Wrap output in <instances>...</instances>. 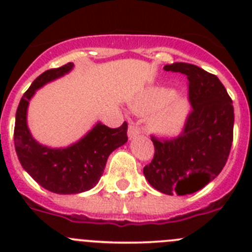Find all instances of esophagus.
<instances>
[{
  "mask_svg": "<svg viewBox=\"0 0 252 252\" xmlns=\"http://www.w3.org/2000/svg\"><path fill=\"white\" fill-rule=\"evenodd\" d=\"M140 132H141V130H140V127L136 126V125L131 124L130 126H128V137H130V139H133V137L136 136V135H139Z\"/></svg>",
  "mask_w": 252,
  "mask_h": 252,
  "instance_id": "obj_1",
  "label": "esophagus"
}]
</instances>
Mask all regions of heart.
Here are the masks:
<instances>
[{
	"label": "heart",
	"mask_w": 252,
	"mask_h": 252,
	"mask_svg": "<svg viewBox=\"0 0 252 252\" xmlns=\"http://www.w3.org/2000/svg\"><path fill=\"white\" fill-rule=\"evenodd\" d=\"M173 95H174L173 91L157 88V90H151L136 104L137 110L142 112L155 111L149 121L150 127L155 132L165 136H173L179 133L188 116V103L186 99L173 98L172 100ZM168 100L171 101L169 104L166 103Z\"/></svg>",
	"instance_id": "obj_1"
}]
</instances>
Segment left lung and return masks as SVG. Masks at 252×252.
I'll return each mask as SVG.
<instances>
[{
  "mask_svg": "<svg viewBox=\"0 0 252 252\" xmlns=\"http://www.w3.org/2000/svg\"><path fill=\"white\" fill-rule=\"evenodd\" d=\"M164 69L186 75L192 110L177 137L151 135L155 153L144 168V175L161 193L192 194L226 165L233 141L232 99L221 81L199 66L173 63Z\"/></svg>",
  "mask_w": 252,
  "mask_h": 252,
  "instance_id": "1",
  "label": "left lung"
}]
</instances>
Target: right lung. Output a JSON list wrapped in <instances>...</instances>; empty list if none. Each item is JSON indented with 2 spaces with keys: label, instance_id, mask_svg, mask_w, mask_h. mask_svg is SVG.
Instances as JSON below:
<instances>
[{
  "label": "right lung",
  "instance_id": "1",
  "mask_svg": "<svg viewBox=\"0 0 252 252\" xmlns=\"http://www.w3.org/2000/svg\"><path fill=\"white\" fill-rule=\"evenodd\" d=\"M74 64L49 69L24 93L16 111L13 141L22 168L43 188L58 194H77L98 183L110 154L127 141V122L117 128L97 124L83 139L64 149L40 145L31 136L26 112L35 91L68 73Z\"/></svg>",
  "mask_w": 252,
  "mask_h": 252
}]
</instances>
